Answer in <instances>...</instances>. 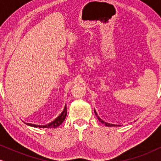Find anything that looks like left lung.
Returning a JSON list of instances; mask_svg holds the SVG:
<instances>
[{
	"instance_id": "left-lung-1",
	"label": "left lung",
	"mask_w": 161,
	"mask_h": 161,
	"mask_svg": "<svg viewBox=\"0 0 161 161\" xmlns=\"http://www.w3.org/2000/svg\"><path fill=\"white\" fill-rule=\"evenodd\" d=\"M94 113H95V115L98 117V119L100 120V122H102L103 124H104V125H105V126H108V127H115V126H116V127H119V126H120V125H113V124H110V123H108V122H104V121L102 120L100 117H99L98 115H97V114L96 111H94Z\"/></svg>"
}]
</instances>
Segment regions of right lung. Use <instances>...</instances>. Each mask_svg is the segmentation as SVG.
Masks as SVG:
<instances>
[{"mask_svg":"<svg viewBox=\"0 0 161 161\" xmlns=\"http://www.w3.org/2000/svg\"><path fill=\"white\" fill-rule=\"evenodd\" d=\"M67 107H65L64 108L63 111L61 112L60 115H59L58 117L56 118V119H54L53 122H51L49 124L45 125H34V124H30V123H25L27 125H29L31 127H39V128H56V127H58L61 124H62V122L65 120L66 116H67Z\"/></svg>","mask_w":161,"mask_h":161,"instance_id":"1","label":"right lung"}]
</instances>
